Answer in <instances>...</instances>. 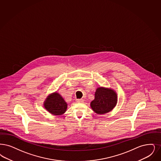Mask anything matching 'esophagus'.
I'll return each mask as SVG.
<instances>
[{
	"label": "esophagus",
	"instance_id": "1",
	"mask_svg": "<svg viewBox=\"0 0 161 161\" xmlns=\"http://www.w3.org/2000/svg\"><path fill=\"white\" fill-rule=\"evenodd\" d=\"M77 102L80 103H83L84 100L83 99H77Z\"/></svg>",
	"mask_w": 161,
	"mask_h": 161
}]
</instances>
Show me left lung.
Instances as JSON below:
<instances>
[{
	"mask_svg": "<svg viewBox=\"0 0 161 161\" xmlns=\"http://www.w3.org/2000/svg\"><path fill=\"white\" fill-rule=\"evenodd\" d=\"M117 103V94L111 88L98 87L95 93V99L90 103V107L97 114L109 113Z\"/></svg>",
	"mask_w": 161,
	"mask_h": 161,
	"instance_id": "8db88e82",
	"label": "left lung"
}]
</instances>
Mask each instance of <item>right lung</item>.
Masks as SVG:
<instances>
[{
	"instance_id": "1",
	"label": "right lung",
	"mask_w": 161,
	"mask_h": 161,
	"mask_svg": "<svg viewBox=\"0 0 161 161\" xmlns=\"http://www.w3.org/2000/svg\"><path fill=\"white\" fill-rule=\"evenodd\" d=\"M45 109L54 116L64 114L66 112L68 104L64 99L57 92L48 95L44 102Z\"/></svg>"
}]
</instances>
